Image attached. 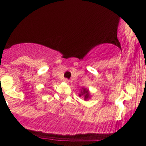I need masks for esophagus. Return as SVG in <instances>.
<instances>
[{"label":"esophagus","instance_id":"obj_1","mask_svg":"<svg viewBox=\"0 0 146 146\" xmlns=\"http://www.w3.org/2000/svg\"><path fill=\"white\" fill-rule=\"evenodd\" d=\"M64 82H66V83H68V82H69V80H68L67 78H65V79H64Z\"/></svg>","mask_w":146,"mask_h":146}]
</instances>
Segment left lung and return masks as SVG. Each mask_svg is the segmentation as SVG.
<instances>
[{
	"mask_svg": "<svg viewBox=\"0 0 146 146\" xmlns=\"http://www.w3.org/2000/svg\"><path fill=\"white\" fill-rule=\"evenodd\" d=\"M79 96L81 97V96H83L84 97V100H87L89 99L90 98V92L89 91H88V90L87 89V88H82V90H81V92H80V93L79 94Z\"/></svg>",
	"mask_w": 146,
	"mask_h": 146,
	"instance_id": "left-lung-1",
	"label": "left lung"
}]
</instances>
